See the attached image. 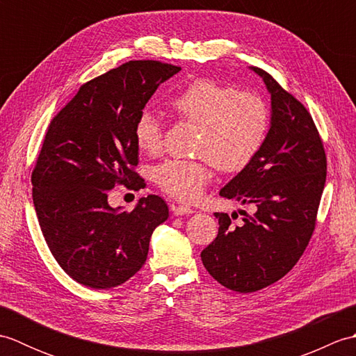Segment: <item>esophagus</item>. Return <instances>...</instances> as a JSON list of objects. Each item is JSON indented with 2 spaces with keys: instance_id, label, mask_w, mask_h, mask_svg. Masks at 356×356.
Listing matches in <instances>:
<instances>
[{
  "instance_id": "34e87169",
  "label": "esophagus",
  "mask_w": 356,
  "mask_h": 356,
  "mask_svg": "<svg viewBox=\"0 0 356 356\" xmlns=\"http://www.w3.org/2000/svg\"><path fill=\"white\" fill-rule=\"evenodd\" d=\"M194 209L186 207V205H174L172 207V214L174 216H184V214H193Z\"/></svg>"
}]
</instances>
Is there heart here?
I'll return each mask as SVG.
<instances>
[{
    "mask_svg": "<svg viewBox=\"0 0 356 356\" xmlns=\"http://www.w3.org/2000/svg\"><path fill=\"white\" fill-rule=\"evenodd\" d=\"M176 115L202 127L197 161L166 159L154 166L153 179L161 190L182 202L202 197L213 179V166L225 172L245 170L260 153L270 130V110L255 92H240L231 84L197 78L172 95ZM134 139L143 153L156 156L163 147V125L153 111L136 119Z\"/></svg>",
    "mask_w": 356,
    "mask_h": 356,
    "instance_id": "obj_1",
    "label": "heart"
}]
</instances>
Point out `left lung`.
Wrapping results in <instances>:
<instances>
[{
  "label": "left lung",
  "instance_id": "obj_1",
  "mask_svg": "<svg viewBox=\"0 0 356 356\" xmlns=\"http://www.w3.org/2000/svg\"><path fill=\"white\" fill-rule=\"evenodd\" d=\"M254 72L270 93V130L260 153L220 191L254 213L245 211L236 228L228 214L216 213L218 234L200 254L218 283L241 293L278 282L297 264L314 234L327 174L311 113L268 72Z\"/></svg>",
  "mask_w": 356,
  "mask_h": 356
}]
</instances>
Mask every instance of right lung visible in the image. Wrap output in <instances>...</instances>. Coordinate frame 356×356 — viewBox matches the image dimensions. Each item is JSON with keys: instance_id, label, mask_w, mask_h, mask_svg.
<instances>
[{"instance_id": "obj_1", "label": "right lung", "mask_w": 356, "mask_h": 356, "mask_svg": "<svg viewBox=\"0 0 356 356\" xmlns=\"http://www.w3.org/2000/svg\"><path fill=\"white\" fill-rule=\"evenodd\" d=\"M180 67L153 59L125 63L82 84L51 119L32 171L33 205L59 266L93 289L125 283L145 264L149 237L168 218L151 194L133 211L108 205L118 185L138 191L136 119Z\"/></svg>"}]
</instances>
